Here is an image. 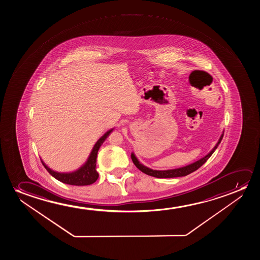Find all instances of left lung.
Listing matches in <instances>:
<instances>
[{"instance_id": "obj_1", "label": "left lung", "mask_w": 260, "mask_h": 260, "mask_svg": "<svg viewBox=\"0 0 260 260\" xmlns=\"http://www.w3.org/2000/svg\"><path fill=\"white\" fill-rule=\"evenodd\" d=\"M223 136H224V132L222 133L220 139L218 140V142L217 143V145L215 146L213 149L210 151V153L207 154L206 156L203 157L202 159H200L199 160H197L193 164H189L187 166L185 167L178 168V169H174V170H167V171H156V170H152L150 168L146 167L145 165H143L142 164L139 162V160H138V158L136 157L134 153H132V160L133 161V164H135L136 167L139 169V171H142L145 174L149 175L152 177L158 178H178V177H184L186 175L192 173L193 171H196V170H198L201 166H203V164L206 162L207 160L210 158L212 153L215 152V150L217 149V146L220 144L221 140L223 139Z\"/></svg>"}]
</instances>
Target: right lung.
Masks as SVG:
<instances>
[{
  "label": "right lung",
  "instance_id": "obj_1",
  "mask_svg": "<svg viewBox=\"0 0 260 260\" xmlns=\"http://www.w3.org/2000/svg\"><path fill=\"white\" fill-rule=\"evenodd\" d=\"M114 128H111L108 132H106L98 141H96L95 146H93L92 150L90 152L89 158L86 160L85 164L82 165V167L79 168L78 170L73 171V172H68V173H63V172H57L54 171L47 166L46 164L43 162V166L45 167L48 172L50 173L52 177L57 179L58 181L62 182L64 184L72 185H91L94 182L96 181L99 178V173L96 170V156H98V152L100 148L101 145L103 144L104 141L106 140L107 137L110 135L111 132H113Z\"/></svg>",
  "mask_w": 260,
  "mask_h": 260
}]
</instances>
